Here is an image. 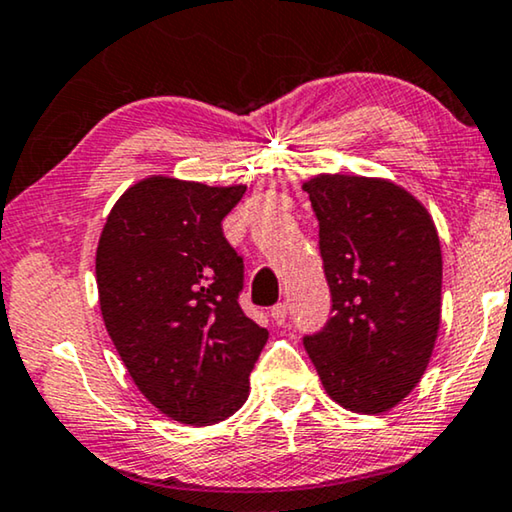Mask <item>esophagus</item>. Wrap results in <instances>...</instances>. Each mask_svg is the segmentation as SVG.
Returning <instances> with one entry per match:
<instances>
[{"label": "esophagus", "mask_w": 512, "mask_h": 512, "mask_svg": "<svg viewBox=\"0 0 512 512\" xmlns=\"http://www.w3.org/2000/svg\"><path fill=\"white\" fill-rule=\"evenodd\" d=\"M286 314H288V309H286L284 302H279V305H274V307L270 309L272 321L277 323V325H284V323H286Z\"/></svg>", "instance_id": "34e87169"}]
</instances>
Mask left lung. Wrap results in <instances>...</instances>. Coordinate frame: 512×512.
Returning a JSON list of instances; mask_svg holds the SVG:
<instances>
[{"instance_id": "obj_1", "label": "left lung", "mask_w": 512, "mask_h": 512, "mask_svg": "<svg viewBox=\"0 0 512 512\" xmlns=\"http://www.w3.org/2000/svg\"><path fill=\"white\" fill-rule=\"evenodd\" d=\"M318 219L332 316L305 348L339 406L374 416L420 383L441 325V242L432 214L383 177L302 182Z\"/></svg>"}]
</instances>
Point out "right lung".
<instances>
[{
    "mask_svg": "<svg viewBox=\"0 0 512 512\" xmlns=\"http://www.w3.org/2000/svg\"><path fill=\"white\" fill-rule=\"evenodd\" d=\"M244 189L150 175L117 198L96 247L108 335L147 402L184 425L231 418L268 342L238 305L244 263L221 231Z\"/></svg>",
    "mask_w": 512,
    "mask_h": 512,
    "instance_id": "1",
    "label": "right lung"
}]
</instances>
